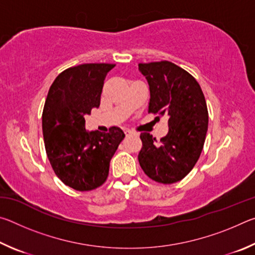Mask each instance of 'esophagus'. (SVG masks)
I'll use <instances>...</instances> for the list:
<instances>
[{"label":"esophagus","mask_w":255,"mask_h":255,"mask_svg":"<svg viewBox=\"0 0 255 255\" xmlns=\"http://www.w3.org/2000/svg\"><path fill=\"white\" fill-rule=\"evenodd\" d=\"M125 133H126V136H131V135H138L137 132H135V131H132V130H126L125 131Z\"/></svg>","instance_id":"obj_1"}]
</instances>
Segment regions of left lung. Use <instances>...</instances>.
I'll return each mask as SVG.
<instances>
[{
  "instance_id": "left-lung-1",
  "label": "left lung",
  "mask_w": 255,
  "mask_h": 255,
  "mask_svg": "<svg viewBox=\"0 0 255 255\" xmlns=\"http://www.w3.org/2000/svg\"><path fill=\"white\" fill-rule=\"evenodd\" d=\"M149 85V114L167 117L169 132L157 141L141 132L138 161L145 174L158 183L182 180L193 169L204 148L208 110L195 77L175 64L162 60L138 64Z\"/></svg>"
}]
</instances>
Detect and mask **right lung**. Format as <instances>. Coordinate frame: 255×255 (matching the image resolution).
<instances>
[{"mask_svg":"<svg viewBox=\"0 0 255 255\" xmlns=\"http://www.w3.org/2000/svg\"><path fill=\"white\" fill-rule=\"evenodd\" d=\"M115 64H82L56 77L42 111L47 156L55 174L77 191L106 182L110 161L124 139L118 127L109 132L85 130L86 115L100 106L103 82Z\"/></svg>","mask_w":255,"mask_h":255,"instance_id":"1","label":"right lung"}]
</instances>
